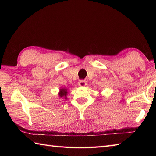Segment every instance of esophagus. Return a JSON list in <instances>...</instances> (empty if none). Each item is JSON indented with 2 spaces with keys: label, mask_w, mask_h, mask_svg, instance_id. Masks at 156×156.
Segmentation results:
<instances>
[{
  "label": "esophagus",
  "mask_w": 156,
  "mask_h": 156,
  "mask_svg": "<svg viewBox=\"0 0 156 156\" xmlns=\"http://www.w3.org/2000/svg\"><path fill=\"white\" fill-rule=\"evenodd\" d=\"M79 85L81 87H84L87 85V81L85 80H80L79 81Z\"/></svg>",
  "instance_id": "obj_1"
}]
</instances>
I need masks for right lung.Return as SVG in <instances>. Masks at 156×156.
Instances as JSON below:
<instances>
[{
    "instance_id": "obj_1",
    "label": "right lung",
    "mask_w": 156,
    "mask_h": 156,
    "mask_svg": "<svg viewBox=\"0 0 156 156\" xmlns=\"http://www.w3.org/2000/svg\"><path fill=\"white\" fill-rule=\"evenodd\" d=\"M67 94H68V89L67 88H60V92L58 93V95L60 98L64 97L65 99H66L67 97Z\"/></svg>"
}]
</instances>
